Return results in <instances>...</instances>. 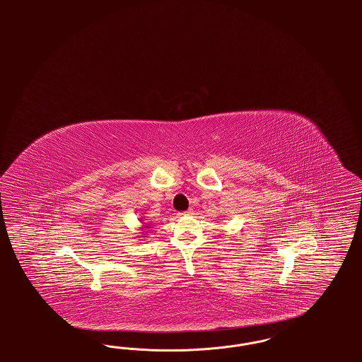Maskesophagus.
<instances>
[{
  "mask_svg": "<svg viewBox=\"0 0 362 362\" xmlns=\"http://www.w3.org/2000/svg\"><path fill=\"white\" fill-rule=\"evenodd\" d=\"M189 214H191V210H189V211H186V213H179L177 216H189Z\"/></svg>",
  "mask_w": 362,
  "mask_h": 362,
  "instance_id": "1",
  "label": "esophagus"
}]
</instances>
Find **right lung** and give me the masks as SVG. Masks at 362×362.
I'll list each match as a JSON object with an SVG mask.
<instances>
[{"mask_svg": "<svg viewBox=\"0 0 362 362\" xmlns=\"http://www.w3.org/2000/svg\"><path fill=\"white\" fill-rule=\"evenodd\" d=\"M144 228H146V229H151V228H152V226H151V225H149V224H145V225H144Z\"/></svg>", "mask_w": 362, "mask_h": 362, "instance_id": "right-lung-1", "label": "right lung"}]
</instances>
